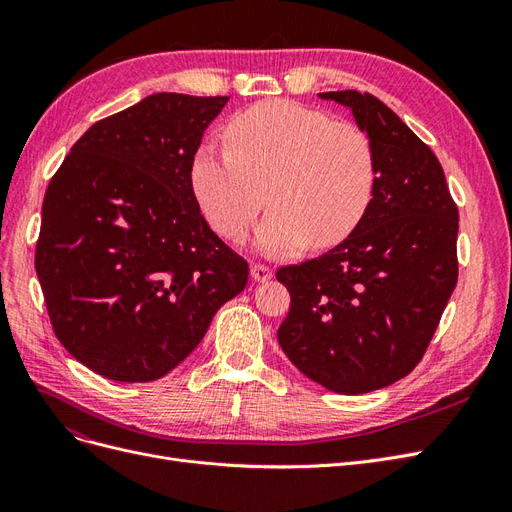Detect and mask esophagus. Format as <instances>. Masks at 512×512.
I'll return each mask as SVG.
<instances>
[{
	"instance_id": "esophagus-1",
	"label": "esophagus",
	"mask_w": 512,
	"mask_h": 512,
	"mask_svg": "<svg viewBox=\"0 0 512 512\" xmlns=\"http://www.w3.org/2000/svg\"><path fill=\"white\" fill-rule=\"evenodd\" d=\"M250 275H252L254 282H267V280H271V277H273V271L267 265H252L250 267Z\"/></svg>"
}]
</instances>
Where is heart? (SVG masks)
Masks as SVG:
<instances>
[{
    "label": "heart",
    "mask_w": 512,
    "mask_h": 512,
    "mask_svg": "<svg viewBox=\"0 0 512 512\" xmlns=\"http://www.w3.org/2000/svg\"><path fill=\"white\" fill-rule=\"evenodd\" d=\"M230 149L205 145L192 162V190L209 224L239 241L260 209L256 232L267 256H290L348 239L376 192L369 138L350 123L292 100L260 102L230 121Z\"/></svg>",
    "instance_id": "1"
}]
</instances>
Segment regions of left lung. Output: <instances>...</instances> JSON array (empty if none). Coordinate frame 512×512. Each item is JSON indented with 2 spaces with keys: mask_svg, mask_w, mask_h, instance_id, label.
Returning a JSON list of instances; mask_svg holds the SVG:
<instances>
[{
  "mask_svg": "<svg viewBox=\"0 0 512 512\" xmlns=\"http://www.w3.org/2000/svg\"><path fill=\"white\" fill-rule=\"evenodd\" d=\"M318 96L367 134L376 192L348 239L277 271L290 292L277 342L309 380L361 395L423 359L457 284L459 211L438 158L389 106L352 89Z\"/></svg>",
  "mask_w": 512,
  "mask_h": 512,
  "instance_id": "obj_1",
  "label": "left lung"
}]
</instances>
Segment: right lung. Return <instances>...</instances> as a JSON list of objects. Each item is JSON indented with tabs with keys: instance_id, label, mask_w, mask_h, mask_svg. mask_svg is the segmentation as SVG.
Instances as JSON below:
<instances>
[{
	"instance_id": "1",
	"label": "right lung",
	"mask_w": 512,
	"mask_h": 512,
	"mask_svg": "<svg viewBox=\"0 0 512 512\" xmlns=\"http://www.w3.org/2000/svg\"><path fill=\"white\" fill-rule=\"evenodd\" d=\"M228 96L153 94L94 123L44 194L36 273L53 331L96 374L166 376L245 288L209 228L192 162Z\"/></svg>"
}]
</instances>
